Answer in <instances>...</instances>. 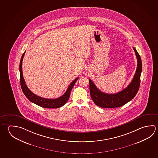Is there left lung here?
Returning a JSON list of instances; mask_svg holds the SVG:
<instances>
[{
  "label": "left lung",
  "mask_w": 158,
  "mask_h": 158,
  "mask_svg": "<svg viewBox=\"0 0 158 158\" xmlns=\"http://www.w3.org/2000/svg\"><path fill=\"white\" fill-rule=\"evenodd\" d=\"M133 49L138 60V64L133 80L126 88L116 94H106L99 90L94 83L89 79L90 96L97 106L103 108L120 107L133 99L137 94L140 84L142 63L141 58L135 48L133 47Z\"/></svg>",
  "instance_id": "left-lung-1"
}]
</instances>
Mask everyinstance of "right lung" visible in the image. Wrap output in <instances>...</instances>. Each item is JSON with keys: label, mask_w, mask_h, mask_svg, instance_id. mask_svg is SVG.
<instances>
[{"label": "right lung", "mask_w": 158, "mask_h": 158, "mask_svg": "<svg viewBox=\"0 0 158 158\" xmlns=\"http://www.w3.org/2000/svg\"><path fill=\"white\" fill-rule=\"evenodd\" d=\"M25 52L23 54L19 65L20 71V85L22 89L23 92L25 95V97L31 101V102H33L36 105H39L41 107L44 108H58L66 104L69 98L70 92L73 86L76 83L78 78H76L75 80L73 81L69 86L67 89V91L62 96L56 99H45L42 97L37 96L35 94L33 93L28 89L27 86L25 84V80L23 78L22 72V61L23 57L25 54Z\"/></svg>", "instance_id": "right-lung-1"}]
</instances>
